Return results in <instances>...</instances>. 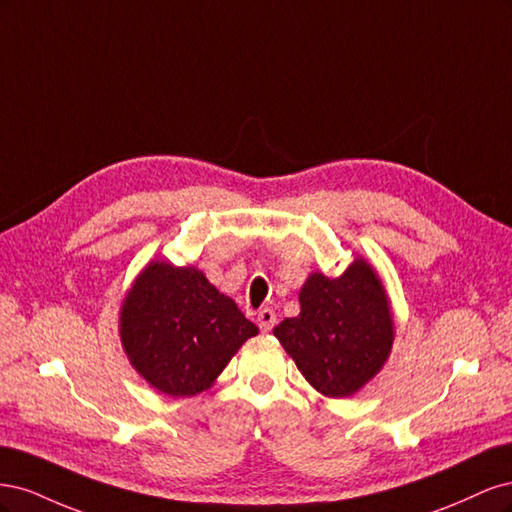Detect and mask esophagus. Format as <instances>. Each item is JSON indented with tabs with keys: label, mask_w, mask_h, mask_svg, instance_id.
<instances>
[{
	"label": "esophagus",
	"mask_w": 512,
	"mask_h": 512,
	"mask_svg": "<svg viewBox=\"0 0 512 512\" xmlns=\"http://www.w3.org/2000/svg\"><path fill=\"white\" fill-rule=\"evenodd\" d=\"M275 312L273 309H260L258 312V316H256V322H258V327H260V331H265V333H269L273 327H275Z\"/></svg>",
	"instance_id": "esophagus-1"
}]
</instances>
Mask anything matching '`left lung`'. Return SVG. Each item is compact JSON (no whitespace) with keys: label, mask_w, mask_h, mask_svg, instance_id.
Segmentation results:
<instances>
[{"label":"left lung","mask_w":512,"mask_h":512,"mask_svg":"<svg viewBox=\"0 0 512 512\" xmlns=\"http://www.w3.org/2000/svg\"><path fill=\"white\" fill-rule=\"evenodd\" d=\"M301 314L273 329L314 389L350 397L391 354L395 324L378 273L356 258L339 277L312 273L299 292Z\"/></svg>","instance_id":"obj_1"}]
</instances>
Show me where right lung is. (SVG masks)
I'll return each instance as SVG.
<instances>
[{"label":"right lung","instance_id":"obj_1","mask_svg":"<svg viewBox=\"0 0 512 512\" xmlns=\"http://www.w3.org/2000/svg\"><path fill=\"white\" fill-rule=\"evenodd\" d=\"M132 367L153 389L192 397L215 382L258 327L194 267L149 262L119 318Z\"/></svg>","mask_w":512,"mask_h":512}]
</instances>
